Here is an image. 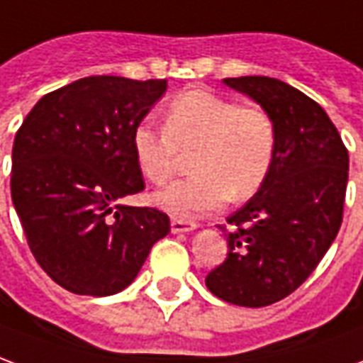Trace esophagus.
<instances>
[{
    "instance_id": "esophagus-1",
    "label": "esophagus",
    "mask_w": 363,
    "mask_h": 363,
    "mask_svg": "<svg viewBox=\"0 0 363 363\" xmlns=\"http://www.w3.org/2000/svg\"><path fill=\"white\" fill-rule=\"evenodd\" d=\"M197 225L191 220H182V218H172V233L182 235V233H194Z\"/></svg>"
}]
</instances>
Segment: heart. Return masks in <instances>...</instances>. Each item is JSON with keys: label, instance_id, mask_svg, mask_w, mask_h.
<instances>
[{"label": "heart", "instance_id": "b5f03b06", "mask_svg": "<svg viewBox=\"0 0 363 363\" xmlns=\"http://www.w3.org/2000/svg\"><path fill=\"white\" fill-rule=\"evenodd\" d=\"M136 168L156 186L174 176L179 154L194 152L195 176L152 195L154 205L177 218H197L258 191L277 146L274 117L262 105L242 104L205 87L174 97L162 113V130L140 123L130 138Z\"/></svg>", "mask_w": 363, "mask_h": 363}]
</instances>
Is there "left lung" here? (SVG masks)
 Returning <instances> with one entry per match:
<instances>
[{"label":"left lung","mask_w":363,"mask_h":363,"mask_svg":"<svg viewBox=\"0 0 363 363\" xmlns=\"http://www.w3.org/2000/svg\"><path fill=\"white\" fill-rule=\"evenodd\" d=\"M274 117L277 146L266 182L220 225L227 259L205 284L238 307H268L317 268L342 225L348 150L325 109L281 79H223Z\"/></svg>","instance_id":"obj_1"}]
</instances>
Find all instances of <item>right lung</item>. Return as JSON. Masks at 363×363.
<instances>
[{
    "instance_id": "right-lung-1",
    "label": "right lung",
    "mask_w": 363,
    "mask_h": 363,
    "mask_svg": "<svg viewBox=\"0 0 363 363\" xmlns=\"http://www.w3.org/2000/svg\"><path fill=\"white\" fill-rule=\"evenodd\" d=\"M166 87L82 78L38 99L15 135L13 205L38 266L68 291H123L169 233L166 213L119 203L145 189L130 138Z\"/></svg>"
}]
</instances>
